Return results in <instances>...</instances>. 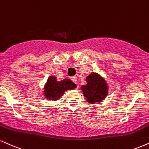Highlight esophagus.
Masks as SVG:
<instances>
[{"instance_id":"obj_1","label":"esophagus","mask_w":149,"mask_h":149,"mask_svg":"<svg viewBox=\"0 0 149 149\" xmlns=\"http://www.w3.org/2000/svg\"><path fill=\"white\" fill-rule=\"evenodd\" d=\"M71 80H73V83H76V84H78V78H77V76L71 77Z\"/></svg>"}]
</instances>
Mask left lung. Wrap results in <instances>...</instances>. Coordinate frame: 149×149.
<instances>
[{
	"mask_svg": "<svg viewBox=\"0 0 149 149\" xmlns=\"http://www.w3.org/2000/svg\"><path fill=\"white\" fill-rule=\"evenodd\" d=\"M86 85L81 86V90L87 102L93 104L105 100L109 92V85L104 77L92 72L86 78Z\"/></svg>",
	"mask_w": 149,
	"mask_h": 149,
	"instance_id": "left-lung-1",
	"label": "left lung"
}]
</instances>
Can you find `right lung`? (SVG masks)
<instances>
[{
	"instance_id": "obj_1",
	"label": "right lung",
	"mask_w": 149,
	"mask_h": 149,
	"mask_svg": "<svg viewBox=\"0 0 149 149\" xmlns=\"http://www.w3.org/2000/svg\"><path fill=\"white\" fill-rule=\"evenodd\" d=\"M76 87L77 85L69 78H64L61 81H57L55 76H50L44 85L43 96L46 100L54 102L59 100L65 92L73 90Z\"/></svg>"
}]
</instances>
